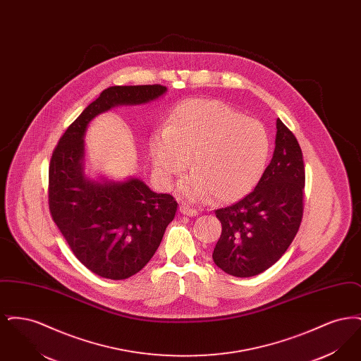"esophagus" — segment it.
I'll return each instance as SVG.
<instances>
[{"label":"esophagus","instance_id":"1","mask_svg":"<svg viewBox=\"0 0 361 361\" xmlns=\"http://www.w3.org/2000/svg\"><path fill=\"white\" fill-rule=\"evenodd\" d=\"M180 212H181L183 215H187V216H196V215H197V211H196L195 208H190V207L188 206L180 207Z\"/></svg>","mask_w":361,"mask_h":361}]
</instances>
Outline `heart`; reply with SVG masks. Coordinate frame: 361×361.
<instances>
[{
    "label": "heart",
    "instance_id": "1",
    "mask_svg": "<svg viewBox=\"0 0 361 361\" xmlns=\"http://www.w3.org/2000/svg\"><path fill=\"white\" fill-rule=\"evenodd\" d=\"M271 137L261 121L207 99L178 104L165 128L150 139L158 181L168 187L188 165L193 172L180 183L188 200L212 195L216 202H237L250 193L265 171Z\"/></svg>",
    "mask_w": 361,
    "mask_h": 361
}]
</instances>
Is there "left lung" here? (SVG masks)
<instances>
[{"mask_svg": "<svg viewBox=\"0 0 361 361\" xmlns=\"http://www.w3.org/2000/svg\"><path fill=\"white\" fill-rule=\"evenodd\" d=\"M276 128L274 157L256 188L235 204L215 211L222 234L212 258L228 275L252 277L271 268L286 253L302 222L303 154L280 119Z\"/></svg>", "mask_w": 361, "mask_h": 361, "instance_id": "obj_1", "label": "left lung"}]
</instances>
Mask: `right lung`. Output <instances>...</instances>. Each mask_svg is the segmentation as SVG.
<instances>
[{
    "label": "right lung",
    "instance_id": "add662e5",
    "mask_svg": "<svg viewBox=\"0 0 361 361\" xmlns=\"http://www.w3.org/2000/svg\"><path fill=\"white\" fill-rule=\"evenodd\" d=\"M166 86H111L89 104L56 145L49 169L52 219L74 256L89 271L111 280L137 274L154 256L177 211L172 195L155 193L142 180L85 176L89 123L119 105L154 102Z\"/></svg>",
    "mask_w": 361,
    "mask_h": 361
}]
</instances>
